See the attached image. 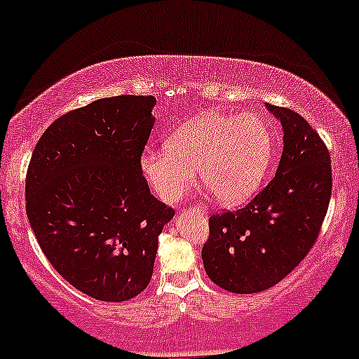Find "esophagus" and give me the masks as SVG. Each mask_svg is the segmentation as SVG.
I'll return each instance as SVG.
<instances>
[{"instance_id":"1","label":"esophagus","mask_w":359,"mask_h":359,"mask_svg":"<svg viewBox=\"0 0 359 359\" xmlns=\"http://www.w3.org/2000/svg\"><path fill=\"white\" fill-rule=\"evenodd\" d=\"M199 209H201V211H203V212L205 214V208H203V205H201V208H199Z\"/></svg>"}]
</instances>
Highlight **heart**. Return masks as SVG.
Listing matches in <instances>:
<instances>
[{
	"instance_id": "heart-1",
	"label": "heart",
	"mask_w": 359,
	"mask_h": 359,
	"mask_svg": "<svg viewBox=\"0 0 359 359\" xmlns=\"http://www.w3.org/2000/svg\"><path fill=\"white\" fill-rule=\"evenodd\" d=\"M273 156L269 121L255 113L209 111L189 119L167 138L165 150L147 148L140 168L165 203H177L199 182L217 203L236 205L258 191Z\"/></svg>"
}]
</instances>
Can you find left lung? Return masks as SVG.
I'll return each mask as SVG.
<instances>
[{"label": "left lung", "instance_id": "1", "mask_svg": "<svg viewBox=\"0 0 359 359\" xmlns=\"http://www.w3.org/2000/svg\"><path fill=\"white\" fill-rule=\"evenodd\" d=\"M265 106L283 130L277 174L245 208L211 216L203 248L208 277L233 294L285 278L316 243L331 199V156L314 128L295 111Z\"/></svg>", "mask_w": 359, "mask_h": 359}]
</instances>
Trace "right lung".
I'll use <instances>...</instances> for the list:
<instances>
[{
    "label": "right lung",
    "instance_id": "add662e5",
    "mask_svg": "<svg viewBox=\"0 0 359 359\" xmlns=\"http://www.w3.org/2000/svg\"><path fill=\"white\" fill-rule=\"evenodd\" d=\"M155 104L126 94L69 111L45 130L28 165L27 216L40 248L72 287L102 302L145 290L175 214L140 168Z\"/></svg>",
    "mask_w": 359,
    "mask_h": 359
}]
</instances>
